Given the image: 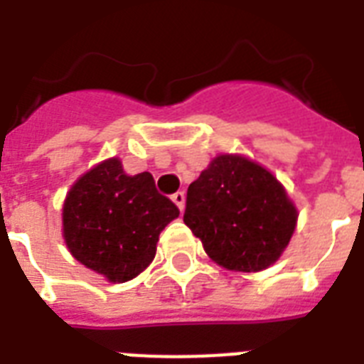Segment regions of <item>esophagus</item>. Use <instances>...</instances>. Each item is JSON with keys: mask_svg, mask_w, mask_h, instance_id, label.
I'll return each mask as SVG.
<instances>
[{"mask_svg": "<svg viewBox=\"0 0 364 364\" xmlns=\"http://www.w3.org/2000/svg\"><path fill=\"white\" fill-rule=\"evenodd\" d=\"M171 200H173V204L179 208V211L185 210V193H183V191H177L176 194H171Z\"/></svg>", "mask_w": 364, "mask_h": 364, "instance_id": "esophagus-1", "label": "esophagus"}]
</instances>
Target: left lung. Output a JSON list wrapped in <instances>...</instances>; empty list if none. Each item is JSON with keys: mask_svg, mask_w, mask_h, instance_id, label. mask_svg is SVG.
<instances>
[{"mask_svg": "<svg viewBox=\"0 0 364 364\" xmlns=\"http://www.w3.org/2000/svg\"><path fill=\"white\" fill-rule=\"evenodd\" d=\"M296 217L283 185L266 168L240 154H219L188 185L183 221L219 266L259 272L282 257Z\"/></svg>", "mask_w": 364, "mask_h": 364, "instance_id": "8db88e82", "label": "left lung"}]
</instances>
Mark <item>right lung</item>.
Wrapping results in <instances>:
<instances>
[{
	"instance_id": "1",
	"label": "right lung",
	"mask_w": 364,
	"mask_h": 364,
	"mask_svg": "<svg viewBox=\"0 0 364 364\" xmlns=\"http://www.w3.org/2000/svg\"><path fill=\"white\" fill-rule=\"evenodd\" d=\"M179 217L149 171L128 176L119 159L104 160L75 181L62 221L70 253L113 283L141 274L154 259L160 232Z\"/></svg>"
}]
</instances>
